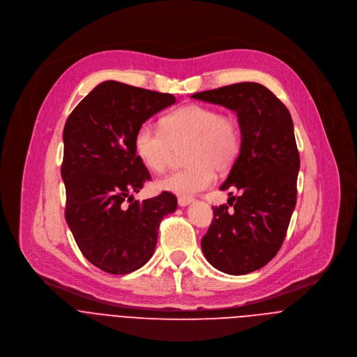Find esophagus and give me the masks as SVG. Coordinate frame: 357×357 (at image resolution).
Listing matches in <instances>:
<instances>
[{"label":"esophagus","instance_id":"obj_1","mask_svg":"<svg viewBox=\"0 0 357 357\" xmlns=\"http://www.w3.org/2000/svg\"><path fill=\"white\" fill-rule=\"evenodd\" d=\"M194 202V199L192 198H188V197H180L178 198V205L180 206H187V205H190V204H192Z\"/></svg>","mask_w":357,"mask_h":357}]
</instances>
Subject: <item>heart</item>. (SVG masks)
<instances>
[{"label":"heart","instance_id":"b5f03b06","mask_svg":"<svg viewBox=\"0 0 357 357\" xmlns=\"http://www.w3.org/2000/svg\"><path fill=\"white\" fill-rule=\"evenodd\" d=\"M240 128L237 121L208 106L190 105L167 114L162 127L142 124L134 139L138 159L152 172H165L177 151L184 148V170L172 173L155 188L181 197L194 195L208 188L213 178V169L229 170L240 152Z\"/></svg>","mask_w":357,"mask_h":357}]
</instances>
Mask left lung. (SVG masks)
Returning a JSON list of instances; mask_svg holds the SVG:
<instances>
[{
  "mask_svg": "<svg viewBox=\"0 0 357 357\" xmlns=\"http://www.w3.org/2000/svg\"><path fill=\"white\" fill-rule=\"evenodd\" d=\"M191 98L237 113L240 153L222 191L227 205L212 206L213 220L201 240L206 261L220 272L245 275L279 251L296 206L300 158L286 106L265 86L240 82ZM233 192L238 197H231Z\"/></svg>",
  "mask_w": 357,
  "mask_h": 357,
  "instance_id": "left-lung-1",
  "label": "left lung"
}]
</instances>
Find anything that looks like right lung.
Masks as SVG:
<instances>
[{
	"instance_id": "obj_1",
	"label": "right lung",
	"mask_w": 357,
	"mask_h": 357,
	"mask_svg": "<svg viewBox=\"0 0 357 357\" xmlns=\"http://www.w3.org/2000/svg\"><path fill=\"white\" fill-rule=\"evenodd\" d=\"M174 103L170 93L105 81L66 123V220L84 257L105 272L126 275L144 266L153 255L162 219L177 209L176 197L166 191L134 199L151 178L135 153V134Z\"/></svg>"
}]
</instances>
